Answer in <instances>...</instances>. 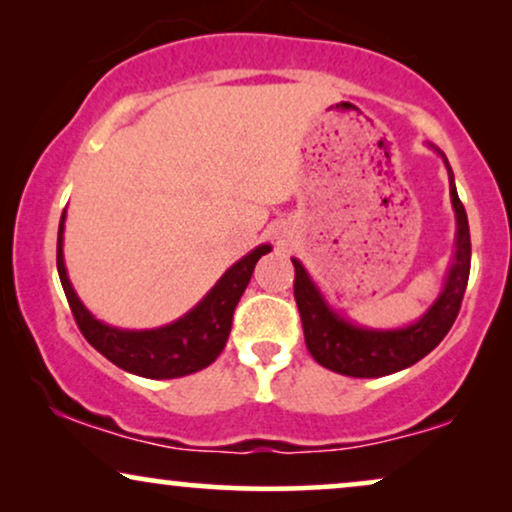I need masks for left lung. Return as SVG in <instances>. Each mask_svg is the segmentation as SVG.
I'll list each match as a JSON object with an SVG mask.
<instances>
[{"label": "left lung", "mask_w": 512, "mask_h": 512, "mask_svg": "<svg viewBox=\"0 0 512 512\" xmlns=\"http://www.w3.org/2000/svg\"><path fill=\"white\" fill-rule=\"evenodd\" d=\"M437 155L444 159L449 171V195L456 214V254L442 294L437 296V301L430 305L421 320L402 329L357 327L329 308L301 261L291 258L296 270L294 298L298 313H301L305 345L322 367L355 378L388 376L423 360L449 334L468 287L470 228L466 209H463L454 185V171H451L444 152L437 150Z\"/></svg>", "instance_id": "8db88e82"}]
</instances>
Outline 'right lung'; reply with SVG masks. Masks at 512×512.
I'll list each match as a JSON object with an SVG mask.
<instances>
[{
    "mask_svg": "<svg viewBox=\"0 0 512 512\" xmlns=\"http://www.w3.org/2000/svg\"><path fill=\"white\" fill-rule=\"evenodd\" d=\"M63 230L65 211L61 225H58L56 265L79 331L112 364L143 378H178L209 367L225 348L232 327V313L254 275L258 258L272 249L270 244H261L235 265H230L221 280L214 284V289L181 320L159 329L129 331L96 320L77 298L63 261Z\"/></svg>",
    "mask_w": 512,
    "mask_h": 512,
    "instance_id": "right-lung-1",
    "label": "right lung"
}]
</instances>
